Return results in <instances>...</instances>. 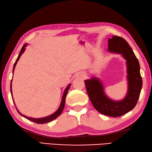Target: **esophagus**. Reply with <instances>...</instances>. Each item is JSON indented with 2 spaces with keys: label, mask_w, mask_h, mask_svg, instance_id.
Listing matches in <instances>:
<instances>
[{
  "label": "esophagus",
  "mask_w": 152,
  "mask_h": 152,
  "mask_svg": "<svg viewBox=\"0 0 152 152\" xmlns=\"http://www.w3.org/2000/svg\"><path fill=\"white\" fill-rule=\"evenodd\" d=\"M86 73H85V72H79V73H78V74H77V77H78V78H80V79H85V77H86Z\"/></svg>",
  "instance_id": "obj_1"
}]
</instances>
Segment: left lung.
Segmentation results:
<instances>
[{
  "label": "left lung",
  "mask_w": 152,
  "mask_h": 152,
  "mask_svg": "<svg viewBox=\"0 0 152 152\" xmlns=\"http://www.w3.org/2000/svg\"><path fill=\"white\" fill-rule=\"evenodd\" d=\"M108 52L121 54L126 60L127 94L121 100H113L104 92L103 85L96 77L85 80L87 93L94 108L105 115L117 117L125 115L135 107L142 87L138 59L128 42L122 37L112 36L108 39Z\"/></svg>",
  "instance_id": "8db88e82"
}]
</instances>
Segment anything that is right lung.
<instances>
[{
  "label": "right lung",
  "mask_w": 152,
  "mask_h": 152,
  "mask_svg": "<svg viewBox=\"0 0 152 152\" xmlns=\"http://www.w3.org/2000/svg\"><path fill=\"white\" fill-rule=\"evenodd\" d=\"M27 46V44H25L23 46L22 48L20 50V52L19 55H18V57L17 58L16 61H15V62L14 63V68H13V73H14V69H15V65H16L18 61L19 60V59L20 58V56H21V54H22L23 53V52L25 51V50H26V47ZM12 80H11V83H10V91H11V94H12ZM71 86V84H69V85H68L66 88L65 89L64 91V92L63 94V96H62V98H61V104H60V107H59V108L58 109V110L56 111V112H54L53 114H52V115H49V116H47V117H42V118H32V117H27L26 115H22L20 112H19V111L18 110L17 107H16V110L17 111H18V113H19L20 115L21 116L24 117L25 118L27 119L28 120H30L31 121L34 122V123H39V124H44V123H48V122H50L51 121L54 120L55 119H56L57 117L60 115V114L61 113V112H62V111L64 110V106H65V102H66V95L67 94V92L68 91H69V87ZM13 102H14V99H13Z\"/></svg>",
  "instance_id": "obj_1"
}]
</instances>
